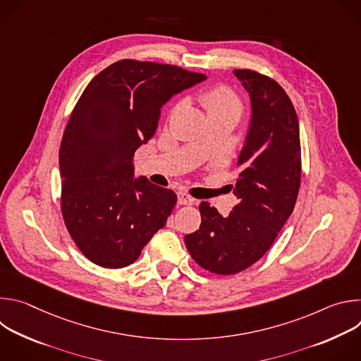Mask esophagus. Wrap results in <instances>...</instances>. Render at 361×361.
Segmentation results:
<instances>
[{
  "mask_svg": "<svg viewBox=\"0 0 361 361\" xmlns=\"http://www.w3.org/2000/svg\"><path fill=\"white\" fill-rule=\"evenodd\" d=\"M194 198L190 197L188 194H184V192H178V204L181 205H192L194 204Z\"/></svg>",
  "mask_w": 361,
  "mask_h": 361,
  "instance_id": "obj_1",
  "label": "esophagus"
}]
</instances>
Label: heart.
Returning <instances> with one entry per match:
<instances>
[{
	"label": "heart",
	"instance_id": "obj_1",
	"mask_svg": "<svg viewBox=\"0 0 361 361\" xmlns=\"http://www.w3.org/2000/svg\"><path fill=\"white\" fill-rule=\"evenodd\" d=\"M183 99L177 101L173 111L183 106ZM200 102L212 120H230L234 124L244 113V102L241 97L226 84H216L200 94Z\"/></svg>",
	"mask_w": 361,
	"mask_h": 361
}]
</instances>
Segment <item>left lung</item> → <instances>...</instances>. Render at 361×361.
<instances>
[{"label":"left lung","mask_w":361,"mask_h":361,"mask_svg":"<svg viewBox=\"0 0 361 361\" xmlns=\"http://www.w3.org/2000/svg\"><path fill=\"white\" fill-rule=\"evenodd\" d=\"M251 98L252 118L238 159V202L223 217L200 204L201 224L184 237L192 260L213 274H237L269 251L291 216L301 184L298 118L283 87L254 70H234Z\"/></svg>","instance_id":"obj_1"}]
</instances>
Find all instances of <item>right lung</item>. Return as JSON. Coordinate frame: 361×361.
<instances>
[{
    "label": "right lung",
    "instance_id": "right-lung-1",
    "mask_svg": "<svg viewBox=\"0 0 361 361\" xmlns=\"http://www.w3.org/2000/svg\"><path fill=\"white\" fill-rule=\"evenodd\" d=\"M205 80L171 64L120 60L85 87L60 145L64 224L87 259L104 269L133 264L166 226L177 194L134 178L135 149L156 133L160 107Z\"/></svg>",
    "mask_w": 361,
    "mask_h": 361
}]
</instances>
